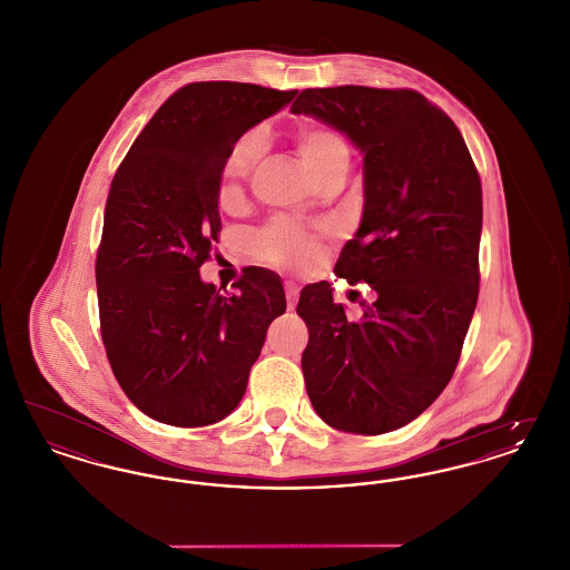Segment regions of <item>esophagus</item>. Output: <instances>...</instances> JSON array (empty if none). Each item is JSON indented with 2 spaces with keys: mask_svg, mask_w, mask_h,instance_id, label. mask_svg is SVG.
Wrapping results in <instances>:
<instances>
[{
  "mask_svg": "<svg viewBox=\"0 0 570 570\" xmlns=\"http://www.w3.org/2000/svg\"><path fill=\"white\" fill-rule=\"evenodd\" d=\"M286 301H288V309H295L298 301V288L295 284H286Z\"/></svg>",
  "mask_w": 570,
  "mask_h": 570,
  "instance_id": "1",
  "label": "esophagus"
}]
</instances>
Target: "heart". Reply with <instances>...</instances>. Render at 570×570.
<instances>
[{"instance_id":"obj_1","label":"heart","mask_w":570,"mask_h":570,"mask_svg":"<svg viewBox=\"0 0 570 570\" xmlns=\"http://www.w3.org/2000/svg\"><path fill=\"white\" fill-rule=\"evenodd\" d=\"M295 145L305 168L321 186L331 177H346L351 168V149L335 130L321 124H305L295 132ZM265 154L261 132L239 136L224 156L217 179V200L222 207H233L244 198L256 166ZM254 254L272 267L305 272L321 256L316 235L305 233L291 222L275 219L254 237Z\"/></svg>"}]
</instances>
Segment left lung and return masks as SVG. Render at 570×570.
Returning <instances> with one entry per match:
<instances>
[{
  "mask_svg": "<svg viewBox=\"0 0 570 570\" xmlns=\"http://www.w3.org/2000/svg\"><path fill=\"white\" fill-rule=\"evenodd\" d=\"M291 110L363 154V219L335 273L379 295L348 321L325 282L301 291L305 389L326 425L386 434L432 406L458 367L479 298L481 177L453 119L414 89H303Z\"/></svg>",
  "mask_w": 570,
  "mask_h": 570,
  "instance_id": "obj_1",
  "label": "left lung"
}]
</instances>
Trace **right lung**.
Returning <instances> with one entry per match:
<instances>
[{"label": "right lung", "instance_id": "1", "mask_svg": "<svg viewBox=\"0 0 570 570\" xmlns=\"http://www.w3.org/2000/svg\"><path fill=\"white\" fill-rule=\"evenodd\" d=\"M293 91L200 81L177 89L138 135L110 184L96 258L110 370L147 416L200 428L228 416L286 312L279 277L247 267L222 295L198 269L222 230L217 179L230 145Z\"/></svg>", "mask_w": 570, "mask_h": 570}]
</instances>
